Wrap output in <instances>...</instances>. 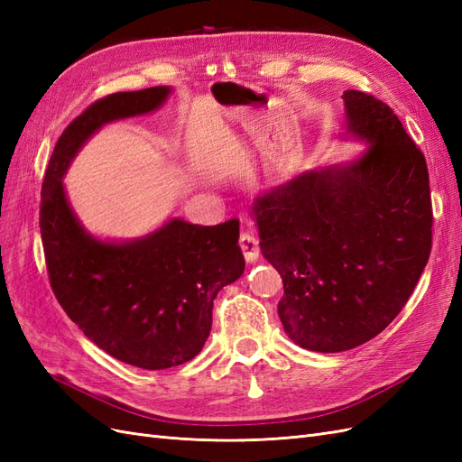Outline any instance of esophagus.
I'll return each mask as SVG.
<instances>
[{"mask_svg": "<svg viewBox=\"0 0 462 462\" xmlns=\"http://www.w3.org/2000/svg\"><path fill=\"white\" fill-rule=\"evenodd\" d=\"M241 250L246 258V262H256L258 254H260V246H258V236L250 231L241 233V239H239Z\"/></svg>", "mask_w": 462, "mask_h": 462, "instance_id": "34e87169", "label": "esophagus"}]
</instances>
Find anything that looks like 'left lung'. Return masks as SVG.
<instances>
[{
	"mask_svg": "<svg viewBox=\"0 0 462 462\" xmlns=\"http://www.w3.org/2000/svg\"><path fill=\"white\" fill-rule=\"evenodd\" d=\"M346 133L366 141L346 165L306 171L253 204L260 248L283 279L279 318L316 353L374 339L407 304L431 250L424 153L377 97L346 90Z\"/></svg>",
	"mask_w": 462,
	"mask_h": 462,
	"instance_id": "left-lung-1",
	"label": "left lung"
}]
</instances>
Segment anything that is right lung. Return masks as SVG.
<instances>
[{"label":"right lung","instance_id":"right-lung-1","mask_svg":"<svg viewBox=\"0 0 462 462\" xmlns=\"http://www.w3.org/2000/svg\"><path fill=\"white\" fill-rule=\"evenodd\" d=\"M170 87L109 94L69 123L42 185L40 233L53 295L87 337L144 370L185 365L212 329L217 292L245 272L239 219L194 226L170 219L143 239L100 241L85 231L63 189L75 153L106 123L144 116Z\"/></svg>","mask_w":462,"mask_h":462}]
</instances>
